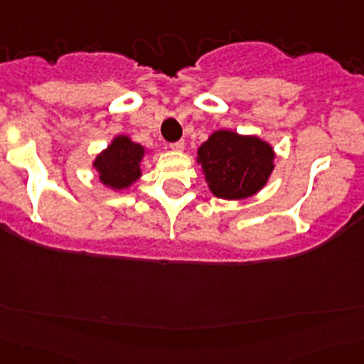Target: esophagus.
Instances as JSON below:
<instances>
[{"label": "esophagus", "mask_w": 364, "mask_h": 364, "mask_svg": "<svg viewBox=\"0 0 364 364\" xmlns=\"http://www.w3.org/2000/svg\"><path fill=\"white\" fill-rule=\"evenodd\" d=\"M171 149L172 151H183L185 149V140H178V142L171 144Z\"/></svg>", "instance_id": "1"}]
</instances>
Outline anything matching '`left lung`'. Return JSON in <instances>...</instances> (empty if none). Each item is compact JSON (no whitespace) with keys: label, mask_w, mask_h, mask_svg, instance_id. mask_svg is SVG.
<instances>
[{"label":"left lung","mask_w":364,"mask_h":364,"mask_svg":"<svg viewBox=\"0 0 364 364\" xmlns=\"http://www.w3.org/2000/svg\"><path fill=\"white\" fill-rule=\"evenodd\" d=\"M274 149L250 135L218 129L197 149V164L215 197L247 199L267 185L274 171Z\"/></svg>","instance_id":"left-lung-1"}]
</instances>
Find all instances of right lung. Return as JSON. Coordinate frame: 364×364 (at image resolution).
Returning <instances> with one entry per match:
<instances>
[{"label":"right lung","instance_id":"right-lung-1","mask_svg":"<svg viewBox=\"0 0 364 364\" xmlns=\"http://www.w3.org/2000/svg\"><path fill=\"white\" fill-rule=\"evenodd\" d=\"M146 149L140 144L133 142L129 136L119 135L103 153L97 154L92 165L105 186L112 190H124L142 176L140 164Z\"/></svg>","mask_w":364,"mask_h":364}]
</instances>
